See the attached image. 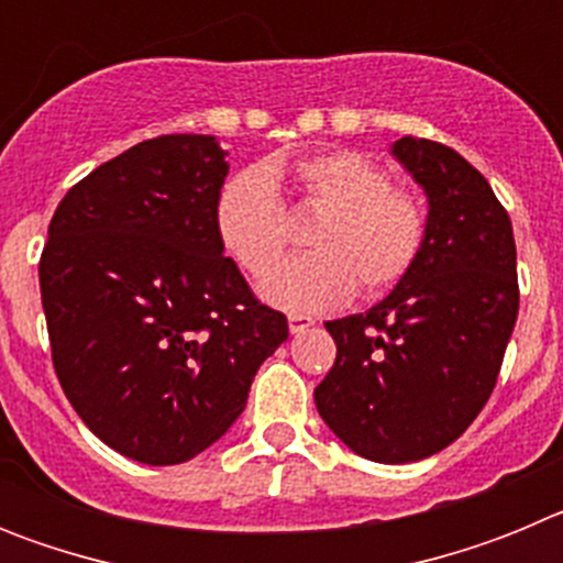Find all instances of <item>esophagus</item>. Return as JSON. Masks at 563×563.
<instances>
[{"label": "esophagus", "mask_w": 563, "mask_h": 563, "mask_svg": "<svg viewBox=\"0 0 563 563\" xmlns=\"http://www.w3.org/2000/svg\"><path fill=\"white\" fill-rule=\"evenodd\" d=\"M287 324H290L292 335H298V332L310 330V327L316 324V318H310V316H296V312H290V316H287Z\"/></svg>", "instance_id": "34e87169"}]
</instances>
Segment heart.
<instances>
[{
    "label": "heart",
    "mask_w": 563,
    "mask_h": 563,
    "mask_svg": "<svg viewBox=\"0 0 563 563\" xmlns=\"http://www.w3.org/2000/svg\"><path fill=\"white\" fill-rule=\"evenodd\" d=\"M271 174L282 166L245 168L222 183L213 228L222 251L247 276H262L285 247L287 217ZM310 206L324 211L307 233L305 256L278 262L258 285L273 307L296 316L386 292L415 267L426 242V211L415 194L391 186L389 172L350 148L310 154L290 166Z\"/></svg>",
    "instance_id": "obj_1"
}]
</instances>
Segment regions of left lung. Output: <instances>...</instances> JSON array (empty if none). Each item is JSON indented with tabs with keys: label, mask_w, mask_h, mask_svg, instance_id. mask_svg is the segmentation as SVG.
<instances>
[{
	"label": "left lung",
	"mask_w": 563,
	"mask_h": 563,
	"mask_svg": "<svg viewBox=\"0 0 563 563\" xmlns=\"http://www.w3.org/2000/svg\"><path fill=\"white\" fill-rule=\"evenodd\" d=\"M391 157L429 200L426 242L383 301L324 324L338 357L316 409L357 456L402 465L449 449L487 402L519 278L510 217L460 152L409 134Z\"/></svg>",
	"instance_id": "8db88e82"
}]
</instances>
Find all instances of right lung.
I'll use <instances>...</instances> for the list:
<instances>
[{
	"label": "right lung",
	"instance_id": "add662e5",
	"mask_svg": "<svg viewBox=\"0 0 563 563\" xmlns=\"http://www.w3.org/2000/svg\"><path fill=\"white\" fill-rule=\"evenodd\" d=\"M213 134H163L87 174L58 202L38 262L64 395L109 449L180 465L245 411L287 318L222 256Z\"/></svg>",
	"mask_w": 563,
	"mask_h": 563
}]
</instances>
